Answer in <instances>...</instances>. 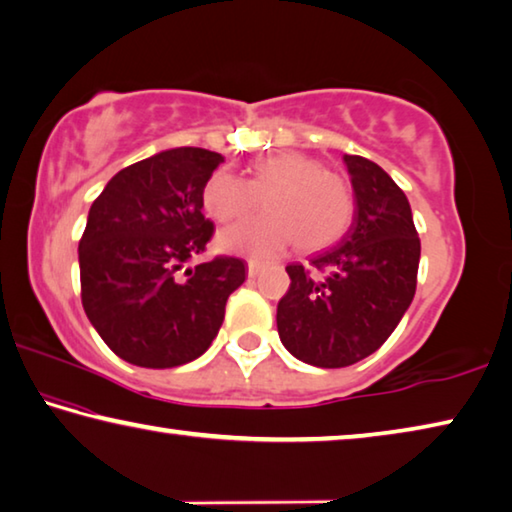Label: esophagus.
<instances>
[{
    "label": "esophagus",
    "instance_id": "34e87169",
    "mask_svg": "<svg viewBox=\"0 0 512 512\" xmlns=\"http://www.w3.org/2000/svg\"><path fill=\"white\" fill-rule=\"evenodd\" d=\"M261 270H263L261 263H256V261H249L247 263V276H249V279H256V276L261 274Z\"/></svg>",
    "mask_w": 512,
    "mask_h": 512
}]
</instances>
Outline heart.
Returning <instances> with one entry per match:
<instances>
[{
  "label": "heart",
  "instance_id": "1",
  "mask_svg": "<svg viewBox=\"0 0 512 512\" xmlns=\"http://www.w3.org/2000/svg\"><path fill=\"white\" fill-rule=\"evenodd\" d=\"M261 197L265 213L220 231L222 251L265 261L294 240L303 251H317L342 238L353 220L351 186L303 152L256 159L249 179L215 170L202 191L206 213L218 222L242 218Z\"/></svg>",
  "mask_w": 512,
  "mask_h": 512
}]
</instances>
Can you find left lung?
I'll list each match as a JSON object with an SVG mask.
<instances>
[{"mask_svg": "<svg viewBox=\"0 0 512 512\" xmlns=\"http://www.w3.org/2000/svg\"><path fill=\"white\" fill-rule=\"evenodd\" d=\"M355 215L335 247L292 263L276 308L283 346L297 360L342 369L387 342L416 294L420 238L407 195L371 159L344 155Z\"/></svg>", "mask_w": 512, "mask_h": 512, "instance_id": "1", "label": "left lung"}]
</instances>
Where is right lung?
Returning <instances> with one entry per match:
<instances>
[{
  "label": "right lung",
  "mask_w": 512,
  "mask_h": 512,
  "mask_svg": "<svg viewBox=\"0 0 512 512\" xmlns=\"http://www.w3.org/2000/svg\"><path fill=\"white\" fill-rule=\"evenodd\" d=\"M222 161L204 148L157 152L119 170L89 209L78 245L80 297L96 333L125 362L173 369L197 360L218 335L229 294L245 283L240 258L186 267L213 236L202 191Z\"/></svg>",
  "instance_id": "add662e5"
}]
</instances>
